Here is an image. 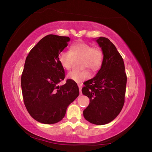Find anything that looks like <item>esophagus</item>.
Listing matches in <instances>:
<instances>
[{
	"label": "esophagus",
	"instance_id": "esophagus-1",
	"mask_svg": "<svg viewBox=\"0 0 152 152\" xmlns=\"http://www.w3.org/2000/svg\"><path fill=\"white\" fill-rule=\"evenodd\" d=\"M82 83H78V86L79 87V91H80V94H82Z\"/></svg>",
	"mask_w": 152,
	"mask_h": 152
}]
</instances>
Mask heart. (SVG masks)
I'll list each match as a JSON object with an SVG mask.
<instances>
[{"instance_id":"b5f03b06","label":"heart","mask_w":152,"mask_h":152,"mask_svg":"<svg viewBox=\"0 0 152 152\" xmlns=\"http://www.w3.org/2000/svg\"><path fill=\"white\" fill-rule=\"evenodd\" d=\"M61 66L69 70L72 67L74 60L79 61V66L82 70H75L68 74V78L72 80L81 82L88 79L91 76L88 69L95 72L101 68L103 61V53L101 49L93 48L92 45L83 42L74 43L70 48L69 51H63L60 52L58 57Z\"/></svg>"}]
</instances>
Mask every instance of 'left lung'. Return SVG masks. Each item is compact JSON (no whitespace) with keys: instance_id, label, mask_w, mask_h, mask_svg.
Here are the masks:
<instances>
[{"instance_id":"1","label":"left lung","mask_w":152,"mask_h":152,"mask_svg":"<svg viewBox=\"0 0 152 152\" xmlns=\"http://www.w3.org/2000/svg\"><path fill=\"white\" fill-rule=\"evenodd\" d=\"M103 53L101 68L93 78L85 82L82 94L90 103L83 111L85 119L95 125H104L117 117L124 105L127 75L123 58L106 37L96 40Z\"/></svg>"}]
</instances>
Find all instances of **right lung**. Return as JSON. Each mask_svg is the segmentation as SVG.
Masks as SVG:
<instances>
[{
    "label": "right lung",
    "mask_w": 152,
    "mask_h": 152,
    "mask_svg": "<svg viewBox=\"0 0 152 152\" xmlns=\"http://www.w3.org/2000/svg\"><path fill=\"white\" fill-rule=\"evenodd\" d=\"M70 37L48 35L42 38L25 60L21 75L24 104L33 119L44 124H53L63 119L68 105L79 95L75 82L65 78L59 62V54L68 46Z\"/></svg>",
    "instance_id": "1"
}]
</instances>
